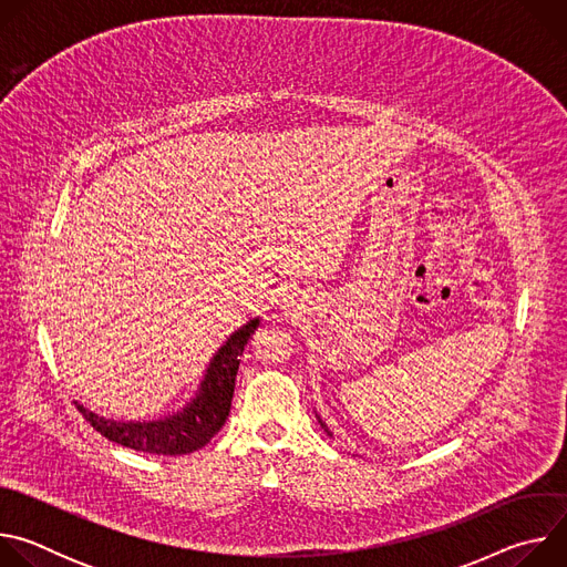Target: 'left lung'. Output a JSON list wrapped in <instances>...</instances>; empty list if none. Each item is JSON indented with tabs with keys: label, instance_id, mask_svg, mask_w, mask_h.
I'll list each match as a JSON object with an SVG mask.
<instances>
[{
	"label": "left lung",
	"instance_id": "left-lung-1",
	"mask_svg": "<svg viewBox=\"0 0 567 567\" xmlns=\"http://www.w3.org/2000/svg\"><path fill=\"white\" fill-rule=\"evenodd\" d=\"M316 420H318V424H320V426H322V429H326V433H328V435H330V437H332V433H330V429H328V426H326V422H322V420H320V415H316Z\"/></svg>",
	"mask_w": 567,
	"mask_h": 567
}]
</instances>
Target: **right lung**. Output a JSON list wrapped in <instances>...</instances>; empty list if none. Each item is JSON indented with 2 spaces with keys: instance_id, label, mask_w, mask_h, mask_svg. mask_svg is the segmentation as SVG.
Returning a JSON list of instances; mask_svg holds the SVG:
<instances>
[{
  "instance_id": "obj_1",
  "label": "right lung",
  "mask_w": 567,
  "mask_h": 567,
  "mask_svg": "<svg viewBox=\"0 0 567 567\" xmlns=\"http://www.w3.org/2000/svg\"><path fill=\"white\" fill-rule=\"evenodd\" d=\"M258 326L260 318H254L226 339L210 359L195 396L173 415L150 422H118L92 413L83 403H75V406L101 435L121 446L156 455L193 453L206 446L224 426L230 413L239 357Z\"/></svg>"
}]
</instances>
